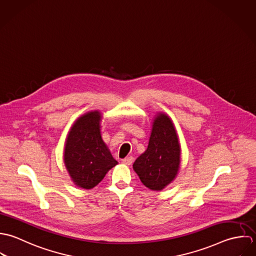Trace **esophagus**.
I'll return each mask as SVG.
<instances>
[{
	"label": "esophagus",
	"mask_w": 256,
	"mask_h": 256,
	"mask_svg": "<svg viewBox=\"0 0 256 256\" xmlns=\"http://www.w3.org/2000/svg\"><path fill=\"white\" fill-rule=\"evenodd\" d=\"M122 161V163H124L126 165H130L132 163V161H134V158H132V156H128V157L124 158Z\"/></svg>",
	"instance_id": "34e87169"
}]
</instances>
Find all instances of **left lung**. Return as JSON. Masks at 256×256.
<instances>
[{
  "label": "left lung",
  "instance_id": "obj_1",
  "mask_svg": "<svg viewBox=\"0 0 256 256\" xmlns=\"http://www.w3.org/2000/svg\"><path fill=\"white\" fill-rule=\"evenodd\" d=\"M180 146L174 126L165 114L154 118L148 150L134 163L142 184L155 191L162 190L177 175Z\"/></svg>",
  "mask_w": 256,
  "mask_h": 256
}]
</instances>
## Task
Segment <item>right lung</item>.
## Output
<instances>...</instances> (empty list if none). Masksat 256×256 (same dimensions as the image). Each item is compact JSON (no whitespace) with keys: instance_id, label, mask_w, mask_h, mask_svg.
<instances>
[{"instance_id":"obj_1","label":"right lung","mask_w":256,"mask_h":256,"mask_svg":"<svg viewBox=\"0 0 256 256\" xmlns=\"http://www.w3.org/2000/svg\"><path fill=\"white\" fill-rule=\"evenodd\" d=\"M100 120L98 110L87 112L76 120L66 140L65 166L73 182L84 189L97 186L118 164L102 142Z\"/></svg>"}]
</instances>
